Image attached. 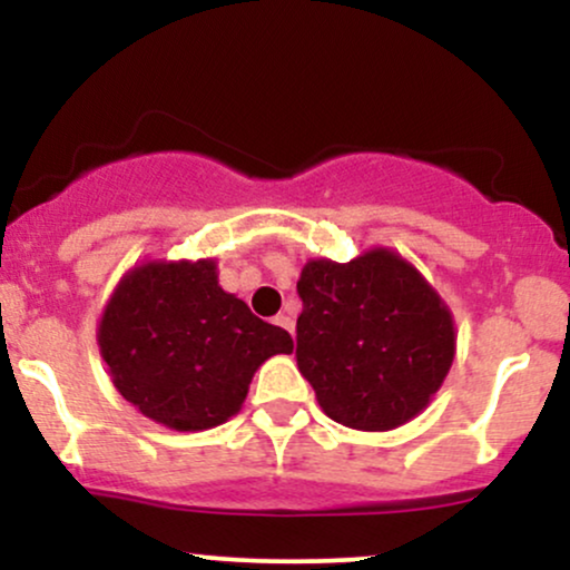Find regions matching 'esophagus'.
<instances>
[{"mask_svg":"<svg viewBox=\"0 0 570 570\" xmlns=\"http://www.w3.org/2000/svg\"><path fill=\"white\" fill-rule=\"evenodd\" d=\"M273 324L281 326V330H286V332H289V335L294 337V322H292V316H286V313H278V316L273 318Z\"/></svg>","mask_w":570,"mask_h":570,"instance_id":"34e87169","label":"esophagus"}]
</instances>
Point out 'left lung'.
Wrapping results in <instances>:
<instances>
[{"label": "left lung", "instance_id": "8db88e82", "mask_svg": "<svg viewBox=\"0 0 570 570\" xmlns=\"http://www.w3.org/2000/svg\"><path fill=\"white\" fill-rule=\"evenodd\" d=\"M297 367L332 421L391 431L429 407L455 358V318L410 259L372 246L311 257L297 281Z\"/></svg>", "mask_w": 570, "mask_h": 570}]
</instances>
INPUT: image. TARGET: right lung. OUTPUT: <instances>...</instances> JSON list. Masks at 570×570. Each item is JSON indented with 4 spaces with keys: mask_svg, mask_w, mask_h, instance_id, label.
I'll return each mask as SVG.
<instances>
[{
    "mask_svg": "<svg viewBox=\"0 0 570 570\" xmlns=\"http://www.w3.org/2000/svg\"><path fill=\"white\" fill-rule=\"evenodd\" d=\"M115 389L174 431L222 426L244 407L254 372L292 335L219 286L217 259H141L122 273L96 330Z\"/></svg>",
    "mask_w": 570,
    "mask_h": 570,
    "instance_id": "right-lung-1",
    "label": "right lung"
}]
</instances>
